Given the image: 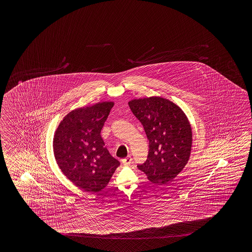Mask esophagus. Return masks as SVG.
<instances>
[{
    "instance_id": "esophagus-1",
    "label": "esophagus",
    "mask_w": 252,
    "mask_h": 252,
    "mask_svg": "<svg viewBox=\"0 0 252 252\" xmlns=\"http://www.w3.org/2000/svg\"><path fill=\"white\" fill-rule=\"evenodd\" d=\"M123 163H124L125 166H128V165H130V163L132 162V158L130 157V156H128L127 158H125L123 159Z\"/></svg>"
}]
</instances>
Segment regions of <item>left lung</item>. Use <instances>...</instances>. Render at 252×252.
Masks as SVG:
<instances>
[{
	"label": "left lung",
	"instance_id": "1",
	"mask_svg": "<svg viewBox=\"0 0 252 252\" xmlns=\"http://www.w3.org/2000/svg\"><path fill=\"white\" fill-rule=\"evenodd\" d=\"M131 112L143 125L149 139V155L139 170L150 182L166 185L188 164L192 149V128L176 103L159 96L133 99Z\"/></svg>",
	"mask_w": 252,
	"mask_h": 252
}]
</instances>
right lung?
<instances>
[{
	"label": "right lung",
	"instance_id": "add662e5",
	"mask_svg": "<svg viewBox=\"0 0 252 252\" xmlns=\"http://www.w3.org/2000/svg\"><path fill=\"white\" fill-rule=\"evenodd\" d=\"M113 102H97L71 111L55 131L54 155L59 168L76 187L98 193L120 166L109 153L101 130Z\"/></svg>",
	"mask_w": 252,
	"mask_h": 252
}]
</instances>
